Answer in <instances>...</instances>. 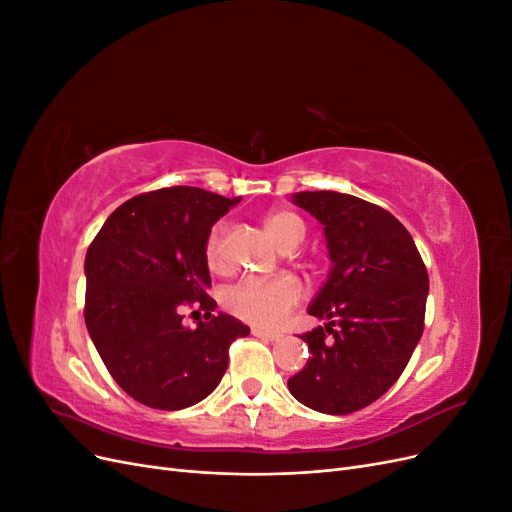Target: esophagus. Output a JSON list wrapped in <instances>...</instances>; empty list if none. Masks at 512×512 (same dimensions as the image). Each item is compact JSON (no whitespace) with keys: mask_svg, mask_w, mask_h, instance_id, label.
Here are the masks:
<instances>
[{"mask_svg":"<svg viewBox=\"0 0 512 512\" xmlns=\"http://www.w3.org/2000/svg\"><path fill=\"white\" fill-rule=\"evenodd\" d=\"M252 335L260 337V339H267V342H277V339L282 337L280 333H269V331H262V329H252Z\"/></svg>","mask_w":512,"mask_h":512,"instance_id":"esophagus-1","label":"esophagus"}]
</instances>
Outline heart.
Instances as JSON below:
<instances>
[{"mask_svg":"<svg viewBox=\"0 0 512 512\" xmlns=\"http://www.w3.org/2000/svg\"><path fill=\"white\" fill-rule=\"evenodd\" d=\"M271 237L284 250H292L305 239V222L301 215L288 209H277L267 215ZM224 226L215 224L205 241V262L211 271L224 267L222 260ZM301 301V284L290 275L271 277V280H243L224 292V307L232 316L256 324L262 329H275L286 320L290 309Z\"/></svg>","mask_w":512,"mask_h":512,"instance_id":"b5f03b06","label":"heart"}]
</instances>
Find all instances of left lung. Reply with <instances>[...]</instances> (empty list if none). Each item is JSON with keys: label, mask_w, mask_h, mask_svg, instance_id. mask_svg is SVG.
I'll return each mask as SVG.
<instances>
[{"label": "left lung", "mask_w": 512, "mask_h": 512, "mask_svg": "<svg viewBox=\"0 0 512 512\" xmlns=\"http://www.w3.org/2000/svg\"><path fill=\"white\" fill-rule=\"evenodd\" d=\"M294 205L324 226L333 269L301 335L309 359L288 389L303 406L350 414L382 397L406 369L425 329L429 275L395 215L339 192H299Z\"/></svg>", "instance_id": "obj_1"}]
</instances>
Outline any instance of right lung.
<instances>
[{"mask_svg":"<svg viewBox=\"0 0 512 512\" xmlns=\"http://www.w3.org/2000/svg\"><path fill=\"white\" fill-rule=\"evenodd\" d=\"M190 185L162 188L117 207L85 256V324L108 374L132 399L156 410L198 404L220 384L228 348L250 327L209 297L205 241L235 207ZM181 304L206 320L182 327Z\"/></svg>","mask_w":512,"mask_h":512,"instance_id":"1","label":"right lung"}]
</instances>
